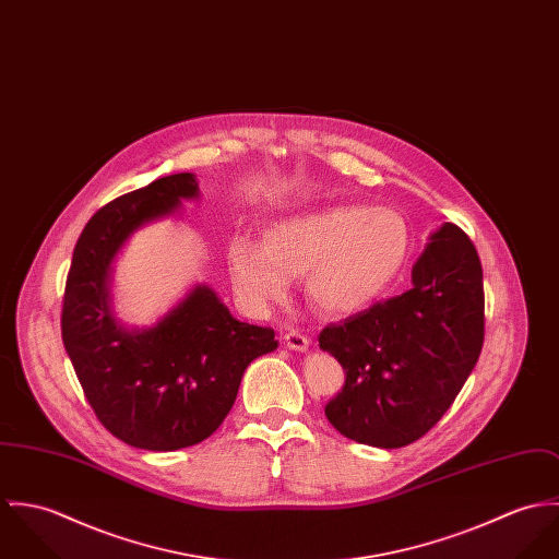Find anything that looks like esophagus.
I'll return each instance as SVG.
<instances>
[{
	"instance_id": "34e87169",
	"label": "esophagus",
	"mask_w": 559,
	"mask_h": 559,
	"mask_svg": "<svg viewBox=\"0 0 559 559\" xmlns=\"http://www.w3.org/2000/svg\"><path fill=\"white\" fill-rule=\"evenodd\" d=\"M285 345H287L289 349H294V352H302V354H305V352H309L310 341L305 334L292 330V332L285 334Z\"/></svg>"
}]
</instances>
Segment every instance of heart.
Masks as SVG:
<instances>
[{
	"instance_id": "1",
	"label": "heart",
	"mask_w": 559,
	"mask_h": 559,
	"mask_svg": "<svg viewBox=\"0 0 559 559\" xmlns=\"http://www.w3.org/2000/svg\"><path fill=\"white\" fill-rule=\"evenodd\" d=\"M412 234L392 207L325 205L267 225L263 245L234 240L229 272L252 309L281 302L305 274L310 305L330 317L369 309L407 263Z\"/></svg>"
}]
</instances>
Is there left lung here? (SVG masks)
<instances>
[{
    "mask_svg": "<svg viewBox=\"0 0 559 559\" xmlns=\"http://www.w3.org/2000/svg\"><path fill=\"white\" fill-rule=\"evenodd\" d=\"M414 287L321 330L319 347L345 369L325 405L338 433L403 448L448 412L485 338L483 265L472 240L443 223L412 267Z\"/></svg>",
    "mask_w": 559,
    "mask_h": 559,
    "instance_id": "1",
    "label": "left lung"
}]
</instances>
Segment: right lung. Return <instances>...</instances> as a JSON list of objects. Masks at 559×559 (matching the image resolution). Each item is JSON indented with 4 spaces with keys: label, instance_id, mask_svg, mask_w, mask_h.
Wrapping results in <instances>:
<instances>
[{
    "label": "right lung",
    "instance_id": "right-lung-1",
    "mask_svg": "<svg viewBox=\"0 0 559 559\" xmlns=\"http://www.w3.org/2000/svg\"><path fill=\"white\" fill-rule=\"evenodd\" d=\"M199 194L194 174H176L107 203L79 236L66 278L63 347L92 409L118 439L154 452L214 433L247 367L278 347L272 328L238 321L203 283L152 325L116 314L111 276L126 242Z\"/></svg>",
    "mask_w": 559,
    "mask_h": 559
}]
</instances>
